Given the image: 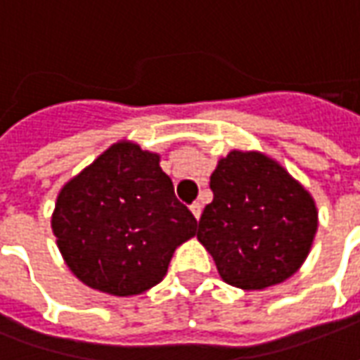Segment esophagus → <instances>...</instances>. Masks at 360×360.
Instances as JSON below:
<instances>
[{
	"mask_svg": "<svg viewBox=\"0 0 360 360\" xmlns=\"http://www.w3.org/2000/svg\"><path fill=\"white\" fill-rule=\"evenodd\" d=\"M191 212H193V216H195L196 219H200V214H202V206L198 202L191 204Z\"/></svg>",
	"mask_w": 360,
	"mask_h": 360,
	"instance_id": "1",
	"label": "esophagus"
}]
</instances>
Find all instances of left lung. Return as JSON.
Segmentation results:
<instances>
[{
	"mask_svg": "<svg viewBox=\"0 0 360 360\" xmlns=\"http://www.w3.org/2000/svg\"><path fill=\"white\" fill-rule=\"evenodd\" d=\"M196 239L212 255L219 278L245 291L291 278L307 260L318 229L316 202L274 158L231 150L210 175Z\"/></svg>",
	"mask_w": 360,
	"mask_h": 360,
	"instance_id": "obj_1",
	"label": "left lung"
}]
</instances>
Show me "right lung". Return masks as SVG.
Listing matches in <instances>:
<instances>
[{
	"mask_svg": "<svg viewBox=\"0 0 360 360\" xmlns=\"http://www.w3.org/2000/svg\"><path fill=\"white\" fill-rule=\"evenodd\" d=\"M51 231L84 285L131 297L164 279L196 219L175 198L160 154L119 141L61 187Z\"/></svg>",
	"mask_w": 360,
	"mask_h": 360,
	"instance_id": "right-lung-1",
	"label": "right lung"
}]
</instances>
